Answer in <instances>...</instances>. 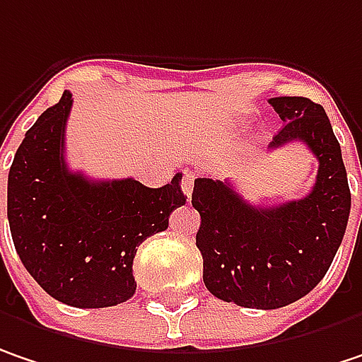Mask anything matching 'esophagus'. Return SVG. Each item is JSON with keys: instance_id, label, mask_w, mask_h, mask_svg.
<instances>
[{"instance_id": "34e87169", "label": "esophagus", "mask_w": 362, "mask_h": 362, "mask_svg": "<svg viewBox=\"0 0 362 362\" xmlns=\"http://www.w3.org/2000/svg\"><path fill=\"white\" fill-rule=\"evenodd\" d=\"M192 188H194V174H184V178H182V192L186 194V197H190L192 194Z\"/></svg>"}]
</instances>
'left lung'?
<instances>
[{
  "instance_id": "8db88e82",
  "label": "left lung",
  "mask_w": 362,
  "mask_h": 362,
  "mask_svg": "<svg viewBox=\"0 0 362 362\" xmlns=\"http://www.w3.org/2000/svg\"><path fill=\"white\" fill-rule=\"evenodd\" d=\"M268 102L283 120L270 149L301 141L320 161L308 197L256 206L231 182L211 178H197L192 190L204 287L221 301L254 309L305 297L328 272L351 215L346 168L326 110L301 96Z\"/></svg>"
}]
</instances>
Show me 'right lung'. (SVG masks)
<instances>
[{"label": "right lung", "mask_w": 362, "mask_h": 362, "mask_svg": "<svg viewBox=\"0 0 362 362\" xmlns=\"http://www.w3.org/2000/svg\"><path fill=\"white\" fill-rule=\"evenodd\" d=\"M65 90L16 151L8 176V221L16 252L33 279L71 308H112L135 295L133 258L168 229L186 202L182 174L161 188L133 178L96 182L65 163Z\"/></svg>", "instance_id": "1"}]
</instances>
